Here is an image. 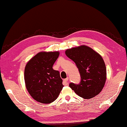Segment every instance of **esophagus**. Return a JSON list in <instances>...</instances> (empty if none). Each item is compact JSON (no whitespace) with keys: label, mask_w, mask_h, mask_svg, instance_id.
Instances as JSON below:
<instances>
[{"label":"esophagus","mask_w":127,"mask_h":127,"mask_svg":"<svg viewBox=\"0 0 127 127\" xmlns=\"http://www.w3.org/2000/svg\"><path fill=\"white\" fill-rule=\"evenodd\" d=\"M68 77L64 79L63 80V85L64 86H68Z\"/></svg>","instance_id":"34e87169"}]
</instances>
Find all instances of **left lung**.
Here are the masks:
<instances>
[{"mask_svg": "<svg viewBox=\"0 0 127 127\" xmlns=\"http://www.w3.org/2000/svg\"><path fill=\"white\" fill-rule=\"evenodd\" d=\"M65 54L75 63L81 78L79 84L70 83L69 87L84 99H90L99 94L104 87L107 76L101 56L86 45L68 49Z\"/></svg>", "mask_w": 127, "mask_h": 127, "instance_id": "8db88e82", "label": "left lung"}]
</instances>
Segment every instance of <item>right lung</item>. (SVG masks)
<instances>
[{"label":"right lung","mask_w":127,"mask_h":127,"mask_svg":"<svg viewBox=\"0 0 127 127\" xmlns=\"http://www.w3.org/2000/svg\"><path fill=\"white\" fill-rule=\"evenodd\" d=\"M59 55V52H39L25 67L26 88L32 97L40 103L54 101L64 87L59 72L52 68Z\"/></svg>","instance_id":"right-lung-1"}]
</instances>
